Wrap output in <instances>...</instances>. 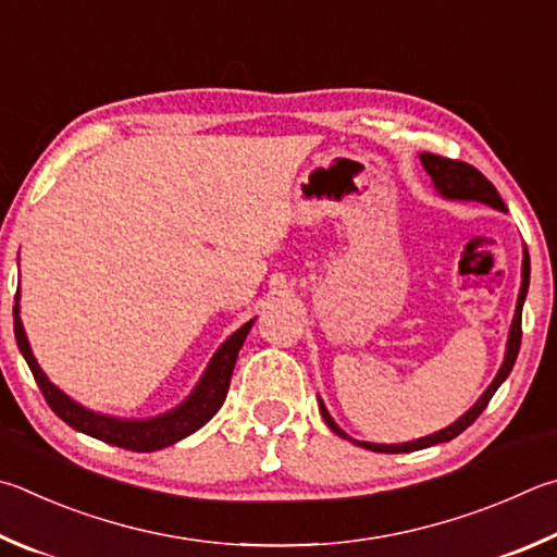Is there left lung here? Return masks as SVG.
Here are the masks:
<instances>
[{
	"mask_svg": "<svg viewBox=\"0 0 557 557\" xmlns=\"http://www.w3.org/2000/svg\"><path fill=\"white\" fill-rule=\"evenodd\" d=\"M423 170H426L431 182H433V189L438 191V197L443 199H460V201H482V205H487L497 211H507V205H504L499 191L494 189L492 182L484 177L478 168H472L468 163H460V160H448V158H441V156H433V153H421L419 156ZM529 280H531V260H529V250L523 248V262H521V289H519V299H517V311H513V319H511V329H509V338H507V352H504V360H502V368L497 375H494L492 384L487 389L480 394V399L472 404V407L462 413L458 421H453L450 426L441 429L436 433H431V436H423L417 441H407V443H370V441H356L350 438L346 431H343L333 417L326 409V404L319 397V409H321V417L326 421V426L336 433L341 438H348L350 443H356L360 448H368V450H375V453H411V450H421V448H429V446H436V443H448L455 436H460V433L470 426V423L480 417L487 407L490 399L494 397V392L499 389V384L509 377V372L513 368V362H517L519 356V348H521V309H523V301H525V292H529Z\"/></svg>",
	"mask_w": 557,
	"mask_h": 557,
	"instance_id": "obj_1",
	"label": "left lung"
}]
</instances>
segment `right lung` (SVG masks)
<instances>
[{
    "label": "right lung",
    "instance_id": "1",
    "mask_svg": "<svg viewBox=\"0 0 557 557\" xmlns=\"http://www.w3.org/2000/svg\"><path fill=\"white\" fill-rule=\"evenodd\" d=\"M18 311L22 309H18V289H16V305H14L16 346L22 350L28 368H32L38 387L48 401V407L75 431L104 441L109 446H119L136 453H153V450L173 446V443L187 438L189 433L199 431L211 417H214L226 399L238 350L244 346L250 326L256 323V319H250L238 331L231 333L224 343H221L214 356H211L209 366L205 368V372H201L195 389H191L185 397V401H180L177 407L148 419H121V417H109V413L83 407V404L75 401L73 397H67L58 384L48 380V375L40 370L38 360L34 356L32 343L26 338L22 313Z\"/></svg>",
    "mask_w": 557,
    "mask_h": 557
}]
</instances>
